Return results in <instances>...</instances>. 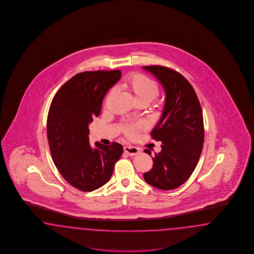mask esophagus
<instances>
[{
  "label": "esophagus",
  "instance_id": "1",
  "mask_svg": "<svg viewBox=\"0 0 254 254\" xmlns=\"http://www.w3.org/2000/svg\"><path fill=\"white\" fill-rule=\"evenodd\" d=\"M124 151L127 153L128 156H135L140 153V149L134 146H125Z\"/></svg>",
  "mask_w": 254,
  "mask_h": 254
}]
</instances>
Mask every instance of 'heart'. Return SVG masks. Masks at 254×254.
<instances>
[{
    "mask_svg": "<svg viewBox=\"0 0 254 254\" xmlns=\"http://www.w3.org/2000/svg\"><path fill=\"white\" fill-rule=\"evenodd\" d=\"M122 88L131 93L136 103H145L147 105L151 103L159 93L158 84L141 73H133L129 75L123 82ZM142 127V124L125 125L123 127V131L127 137L134 138L137 131Z\"/></svg>",
    "mask_w": 254,
    "mask_h": 254,
    "instance_id": "b5f03b06",
    "label": "heart"
}]
</instances>
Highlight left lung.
I'll return each instance as SVG.
<instances>
[{
	"label": "left lung",
	"instance_id": "1",
	"mask_svg": "<svg viewBox=\"0 0 254 254\" xmlns=\"http://www.w3.org/2000/svg\"><path fill=\"white\" fill-rule=\"evenodd\" d=\"M161 83L165 93L161 119L151 134L162 142L155 153L153 167L143 179L153 187L172 190L193 172L202 151L204 127L201 107L191 84L181 73L163 66H143ZM144 152L151 156V151Z\"/></svg>",
	"mask_w": 254,
	"mask_h": 254
}]
</instances>
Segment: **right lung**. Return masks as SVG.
Returning <instances> with one entry per match:
<instances>
[{
    "label": "right lung",
    "mask_w": 254,
    "mask_h": 254,
    "mask_svg": "<svg viewBox=\"0 0 254 254\" xmlns=\"http://www.w3.org/2000/svg\"><path fill=\"white\" fill-rule=\"evenodd\" d=\"M121 71H84L75 74L56 93L47 118L52 159L62 177L73 187L91 192L108 183L123 146L89 141V125L101 112L108 91L121 78Z\"/></svg>",
    "instance_id": "right-lung-1"
}]
</instances>
